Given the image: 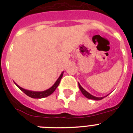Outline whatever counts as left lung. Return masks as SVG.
<instances>
[{
	"label": "left lung",
	"mask_w": 133,
	"mask_h": 133,
	"mask_svg": "<svg viewBox=\"0 0 133 133\" xmlns=\"http://www.w3.org/2000/svg\"><path fill=\"white\" fill-rule=\"evenodd\" d=\"M78 87H79L80 90H81V92L83 93V95H84V97H86L87 98H89V99H92V100H95V101H100V100L103 99L104 97H95V96H93V95H90L89 92H88L87 90H84V89H83L82 87H81V84H79V83H78ZM107 96H108V95H107ZM106 96V97H107Z\"/></svg>",
	"instance_id": "1"
}]
</instances>
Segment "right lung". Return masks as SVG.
I'll return each instance as SVG.
<instances>
[{
  "label": "right lung",
  "mask_w": 133,
  "mask_h": 133,
  "mask_svg": "<svg viewBox=\"0 0 133 133\" xmlns=\"http://www.w3.org/2000/svg\"><path fill=\"white\" fill-rule=\"evenodd\" d=\"M64 72H63L61 73V75H60V77H58V78L56 80V81L55 83V84L51 87L50 88L48 89L47 90H45L44 91H32V90H26V89H24L23 88L21 87L20 86H18V84H16V83L15 84H16L20 89H21L22 91H23L24 93H25L27 96H29V97H31L32 98H44V97H46L49 95H50L52 92H54L56 89L58 87V84H59L60 82H61V80L63 77V75Z\"/></svg>",
  "instance_id": "right-lung-1"
}]
</instances>
